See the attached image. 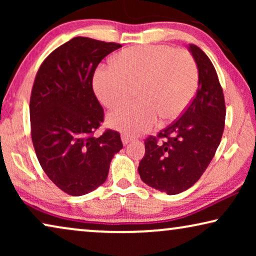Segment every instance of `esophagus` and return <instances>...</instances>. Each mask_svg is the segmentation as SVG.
<instances>
[{"mask_svg":"<svg viewBox=\"0 0 256 256\" xmlns=\"http://www.w3.org/2000/svg\"><path fill=\"white\" fill-rule=\"evenodd\" d=\"M121 140H122V143H124V146H127L128 143L130 142L132 138H130V136H128V135H126V134H122V135H121Z\"/></svg>","mask_w":256,"mask_h":256,"instance_id":"esophagus-1","label":"esophagus"}]
</instances>
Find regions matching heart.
Here are the masks:
<instances>
[{
    "label": "heart",
    "mask_w": 256,
    "mask_h": 256,
    "mask_svg": "<svg viewBox=\"0 0 256 256\" xmlns=\"http://www.w3.org/2000/svg\"><path fill=\"white\" fill-rule=\"evenodd\" d=\"M198 71L188 52L168 45H138L122 50L114 65L94 73L93 88L108 108L127 102L138 88L141 101L108 114L110 127L126 135H140L157 124L177 118L194 99Z\"/></svg>",
    "instance_id": "b5f03b06"
}]
</instances>
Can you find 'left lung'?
Here are the masks:
<instances>
[{"instance_id":"8db88e82","label":"left lung","mask_w":256,"mask_h":256,"mask_svg":"<svg viewBox=\"0 0 256 256\" xmlns=\"http://www.w3.org/2000/svg\"><path fill=\"white\" fill-rule=\"evenodd\" d=\"M188 51L198 68V90L190 106L156 138L144 141L146 154L138 166L141 180L168 194H180L197 182L222 141L226 107L222 88L210 58L198 46Z\"/></svg>"}]
</instances>
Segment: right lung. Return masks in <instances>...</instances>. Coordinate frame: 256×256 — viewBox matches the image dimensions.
I'll use <instances>...</instances> for the list:
<instances>
[{"label": "right lung", "instance_id": "1", "mask_svg": "<svg viewBox=\"0 0 256 256\" xmlns=\"http://www.w3.org/2000/svg\"><path fill=\"white\" fill-rule=\"evenodd\" d=\"M120 48L74 37L48 56L34 79L30 99L34 152L46 176L76 197L106 182L110 160L124 146L118 132L93 135L104 121L93 74L99 62Z\"/></svg>", "mask_w": 256, "mask_h": 256}]
</instances>
